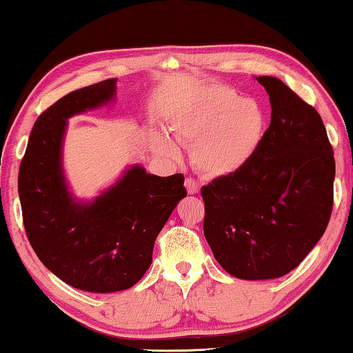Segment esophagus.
I'll return each instance as SVG.
<instances>
[{"instance_id":"1","label":"esophagus","mask_w":353,"mask_h":353,"mask_svg":"<svg viewBox=\"0 0 353 353\" xmlns=\"http://www.w3.org/2000/svg\"><path fill=\"white\" fill-rule=\"evenodd\" d=\"M185 188H187L188 193L194 194V193L199 192V183H198L196 181H194V179L188 177V179H185Z\"/></svg>"}]
</instances>
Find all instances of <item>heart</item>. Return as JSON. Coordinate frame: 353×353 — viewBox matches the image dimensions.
I'll use <instances>...</instances> for the list:
<instances>
[{
	"instance_id": "obj_1",
	"label": "heart",
	"mask_w": 353,
	"mask_h": 353,
	"mask_svg": "<svg viewBox=\"0 0 353 353\" xmlns=\"http://www.w3.org/2000/svg\"><path fill=\"white\" fill-rule=\"evenodd\" d=\"M265 128L261 104L223 85L204 88L170 115L174 139L193 145V165L208 177H225L243 170L259 149ZM155 143L170 159L181 157L170 136L159 134Z\"/></svg>"
}]
</instances>
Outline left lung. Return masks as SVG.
I'll list each match as a JSON object with an SVG mask.
<instances>
[{
	"mask_svg": "<svg viewBox=\"0 0 353 353\" xmlns=\"http://www.w3.org/2000/svg\"><path fill=\"white\" fill-rule=\"evenodd\" d=\"M256 81L270 94V128L243 170L201 188L208 244L228 274L245 281L294 270L333 209V147L319 112L281 79Z\"/></svg>",
	"mask_w": 353,
	"mask_h": 353,
	"instance_id": "8db88e82",
	"label": "left lung"
}]
</instances>
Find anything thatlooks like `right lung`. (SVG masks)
Here are the masks:
<instances>
[{
	"label": "right lung",
	"instance_id": "right-lung-1",
	"mask_svg": "<svg viewBox=\"0 0 353 353\" xmlns=\"http://www.w3.org/2000/svg\"><path fill=\"white\" fill-rule=\"evenodd\" d=\"M117 79L79 88L44 110L31 130L19 171L26 236L47 270L68 285L92 293L133 287L152 263L155 239L187 196L183 176L126 170L92 201L71 193L63 170L68 120L106 106Z\"/></svg>",
	"mask_w": 353,
	"mask_h": 353
}]
</instances>
